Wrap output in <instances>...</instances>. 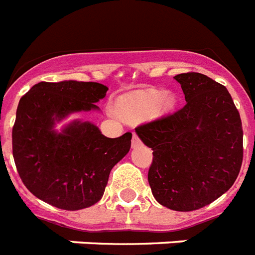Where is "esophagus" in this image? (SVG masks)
I'll list each match as a JSON object with an SVG mask.
<instances>
[{
    "instance_id": "esophagus-1",
    "label": "esophagus",
    "mask_w": 255,
    "mask_h": 255,
    "mask_svg": "<svg viewBox=\"0 0 255 255\" xmlns=\"http://www.w3.org/2000/svg\"><path fill=\"white\" fill-rule=\"evenodd\" d=\"M142 143L139 139V137H138L137 134L134 133L133 134V139H131V144H133V147H137V146H139V144Z\"/></svg>"
}]
</instances>
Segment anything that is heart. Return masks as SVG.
I'll use <instances>...</instances> for the list:
<instances>
[{"instance_id": "obj_1", "label": "heart", "mask_w": 255, "mask_h": 255, "mask_svg": "<svg viewBox=\"0 0 255 255\" xmlns=\"http://www.w3.org/2000/svg\"><path fill=\"white\" fill-rule=\"evenodd\" d=\"M174 105V96L163 95L159 89H140L120 100V112L130 120H142L151 115H163Z\"/></svg>"}]
</instances>
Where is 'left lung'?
Instances as JSON below:
<instances>
[{"instance_id":"8db88e82","label":"left lung","mask_w":255,"mask_h":255,"mask_svg":"<svg viewBox=\"0 0 255 255\" xmlns=\"http://www.w3.org/2000/svg\"><path fill=\"white\" fill-rule=\"evenodd\" d=\"M185 105L135 128L152 150L148 184L155 200L179 212L200 209L236 182L244 158L242 122L228 89L203 73L174 77Z\"/></svg>"}]
</instances>
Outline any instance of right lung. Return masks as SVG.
<instances>
[{"label": "right lung", "instance_id": "right-lung-1", "mask_svg": "<svg viewBox=\"0 0 255 255\" xmlns=\"http://www.w3.org/2000/svg\"><path fill=\"white\" fill-rule=\"evenodd\" d=\"M108 87L84 81H40L22 96L11 133L15 167L26 188L59 209L88 208L103 197L112 168L129 152L131 133L108 138L91 122H55L99 109Z\"/></svg>", "mask_w": 255, "mask_h": 255}]
</instances>
